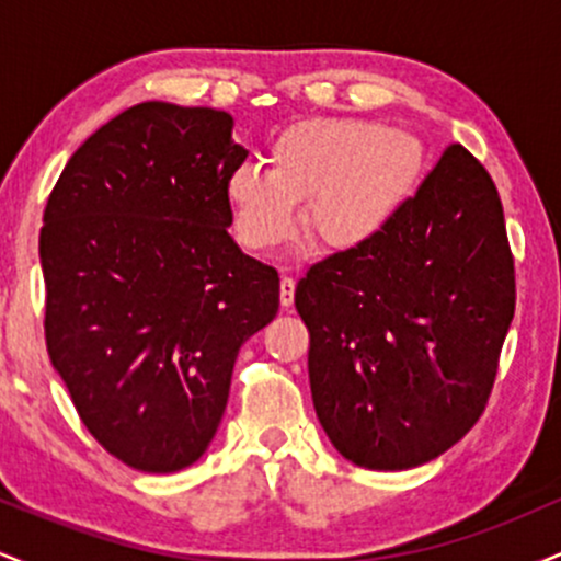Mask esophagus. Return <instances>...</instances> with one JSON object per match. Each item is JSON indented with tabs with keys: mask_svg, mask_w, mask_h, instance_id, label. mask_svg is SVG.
I'll return each instance as SVG.
<instances>
[{
	"mask_svg": "<svg viewBox=\"0 0 561 561\" xmlns=\"http://www.w3.org/2000/svg\"><path fill=\"white\" fill-rule=\"evenodd\" d=\"M293 298H295V279L293 276H282V285H279V300L282 306H293Z\"/></svg>",
	"mask_w": 561,
	"mask_h": 561,
	"instance_id": "1",
	"label": "esophagus"
}]
</instances>
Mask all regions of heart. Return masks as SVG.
Instances as JSON below:
<instances>
[{
	"label": "heart",
	"instance_id": "1",
	"mask_svg": "<svg viewBox=\"0 0 561 561\" xmlns=\"http://www.w3.org/2000/svg\"><path fill=\"white\" fill-rule=\"evenodd\" d=\"M427 150L416 134L375 121L317 118L287 128L266 152V171L240 165L227 182L237 237L255 253L298 231V205L321 242L353 250L371 242L414 197Z\"/></svg>",
	"mask_w": 561,
	"mask_h": 561
}]
</instances>
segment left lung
<instances>
[{
    "label": "left lung",
    "instance_id": "left-lung-1",
    "mask_svg": "<svg viewBox=\"0 0 561 561\" xmlns=\"http://www.w3.org/2000/svg\"><path fill=\"white\" fill-rule=\"evenodd\" d=\"M514 255L485 165L448 145L375 240L295 289L313 409L364 469H411L478 424L514 319Z\"/></svg>",
    "mask_w": 561,
    "mask_h": 561
}]
</instances>
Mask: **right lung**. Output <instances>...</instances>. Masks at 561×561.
<instances>
[{"instance_id": "obj_1", "label": "right lung", "mask_w": 561, "mask_h": 561, "mask_svg": "<svg viewBox=\"0 0 561 561\" xmlns=\"http://www.w3.org/2000/svg\"><path fill=\"white\" fill-rule=\"evenodd\" d=\"M231 115L141 102L96 128L49 192L38 234L44 340L83 427L139 472L214 440L231 369L279 311V274L229 237L248 158Z\"/></svg>"}]
</instances>
